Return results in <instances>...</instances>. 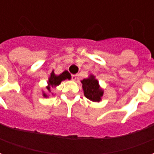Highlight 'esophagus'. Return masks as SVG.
<instances>
[{"label":"esophagus","mask_w":154,"mask_h":154,"mask_svg":"<svg viewBox=\"0 0 154 154\" xmlns=\"http://www.w3.org/2000/svg\"><path fill=\"white\" fill-rule=\"evenodd\" d=\"M72 79L73 81H76L77 79V75L76 74H73V75H72Z\"/></svg>","instance_id":"esophagus-1"}]
</instances>
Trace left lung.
Returning <instances> with one entry per match:
<instances>
[{"label": "left lung", "instance_id": "1", "mask_svg": "<svg viewBox=\"0 0 154 154\" xmlns=\"http://www.w3.org/2000/svg\"><path fill=\"white\" fill-rule=\"evenodd\" d=\"M82 84L84 95L87 99L92 100L94 102H99L101 100L104 91L100 88L99 82L96 79L93 75H90L88 78H85L81 81Z\"/></svg>", "mask_w": 154, "mask_h": 154}]
</instances>
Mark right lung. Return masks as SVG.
<instances>
[{
    "label": "right lung",
    "instance_id": "obj_1",
    "mask_svg": "<svg viewBox=\"0 0 154 154\" xmlns=\"http://www.w3.org/2000/svg\"><path fill=\"white\" fill-rule=\"evenodd\" d=\"M66 79H68L70 80L71 79V74L67 72V71H64L63 72H62L60 75H56L54 73V72L53 71L50 74V77L48 78V86L46 87L47 90L50 92L51 91V87L52 88H54L57 86H58L59 84L63 82V81L66 80ZM43 96L44 97H48V95L46 93H43Z\"/></svg>",
    "mask_w": 154,
    "mask_h": 154
}]
</instances>
